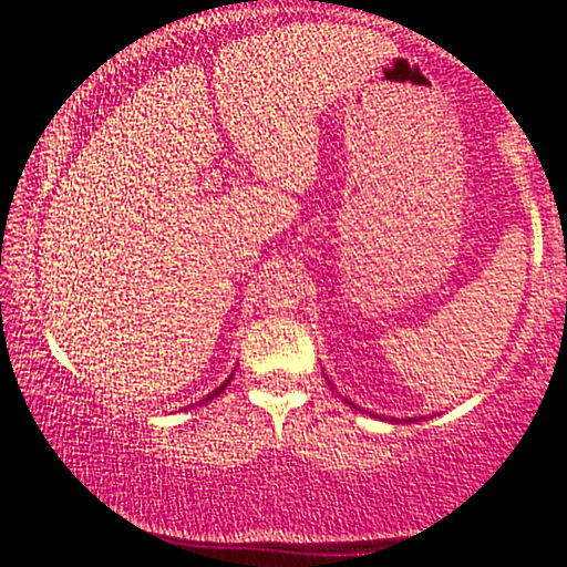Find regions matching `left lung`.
Instances as JSON below:
<instances>
[{
	"label": "left lung",
	"mask_w": 567,
	"mask_h": 567,
	"mask_svg": "<svg viewBox=\"0 0 567 567\" xmlns=\"http://www.w3.org/2000/svg\"><path fill=\"white\" fill-rule=\"evenodd\" d=\"M346 402H348V405H351V408H359V405H353V402H351V400H346ZM359 410H361V408H359ZM369 415H374V413H369ZM384 421H392V423H402V421H400V417H384ZM408 421H415V417H405V423H408Z\"/></svg>",
	"instance_id": "1"
}]
</instances>
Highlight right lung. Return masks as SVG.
<instances>
[{
  "mask_svg": "<svg viewBox=\"0 0 567 567\" xmlns=\"http://www.w3.org/2000/svg\"><path fill=\"white\" fill-rule=\"evenodd\" d=\"M231 377H235V371H231V374H229V377H227V379H224V382H221V384H219V386H216V390H214V392H208V394H206V398H204V400H200V402H198V405H204V402H212V400H214V398H219V394H221V392H224V390H227V384H229V382H231Z\"/></svg>",
  "mask_w": 567,
  "mask_h": 567,
  "instance_id": "right-lung-1",
  "label": "right lung"
}]
</instances>
